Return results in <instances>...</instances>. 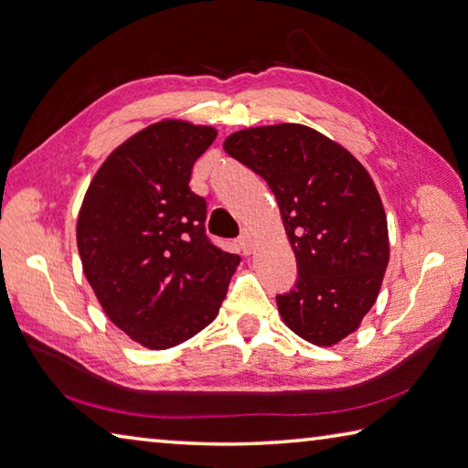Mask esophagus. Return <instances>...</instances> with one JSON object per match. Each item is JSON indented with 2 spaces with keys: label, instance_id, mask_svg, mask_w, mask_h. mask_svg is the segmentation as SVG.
Returning a JSON list of instances; mask_svg holds the SVG:
<instances>
[{
  "label": "esophagus",
  "instance_id": "34e87169",
  "mask_svg": "<svg viewBox=\"0 0 468 468\" xmlns=\"http://www.w3.org/2000/svg\"><path fill=\"white\" fill-rule=\"evenodd\" d=\"M238 246H240L242 254H250V252H252L254 240H252V232H250V230H246V228H244L240 238H238Z\"/></svg>",
  "mask_w": 468,
  "mask_h": 468
}]
</instances>
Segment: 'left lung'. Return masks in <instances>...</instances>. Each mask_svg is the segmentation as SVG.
Masks as SVG:
<instances>
[{"label":"left lung","instance_id":"1","mask_svg":"<svg viewBox=\"0 0 468 468\" xmlns=\"http://www.w3.org/2000/svg\"><path fill=\"white\" fill-rule=\"evenodd\" d=\"M224 151L267 181L297 261V281L277 295L297 336L332 344L355 332L377 302L389 262L381 197L346 148L302 124L240 130Z\"/></svg>","mask_w":468,"mask_h":468}]
</instances>
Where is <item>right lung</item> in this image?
<instances>
[{
	"instance_id": "right-lung-1",
	"label": "right lung",
	"mask_w": 468,
	"mask_h": 468,
	"mask_svg": "<svg viewBox=\"0 0 468 468\" xmlns=\"http://www.w3.org/2000/svg\"><path fill=\"white\" fill-rule=\"evenodd\" d=\"M216 130L165 120L120 144L95 173L77 219L83 272L110 320L165 350L214 322L240 262L206 234L191 169Z\"/></svg>"
}]
</instances>
